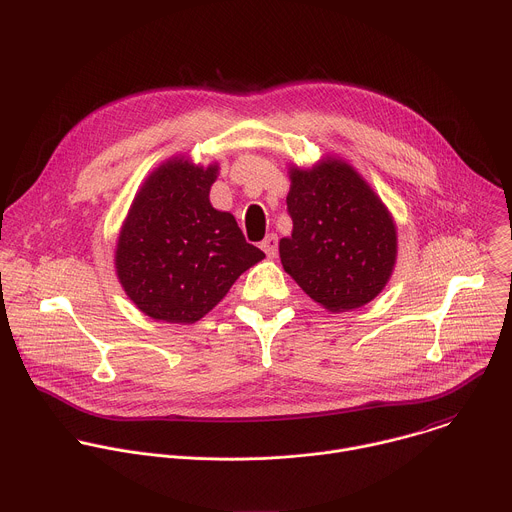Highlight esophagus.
Returning a JSON list of instances; mask_svg holds the SVG:
<instances>
[{"label":"esophagus","instance_id":"1","mask_svg":"<svg viewBox=\"0 0 512 512\" xmlns=\"http://www.w3.org/2000/svg\"><path fill=\"white\" fill-rule=\"evenodd\" d=\"M261 249L265 251L267 257H275L277 255V237L275 235H267L261 243Z\"/></svg>","mask_w":512,"mask_h":512}]
</instances>
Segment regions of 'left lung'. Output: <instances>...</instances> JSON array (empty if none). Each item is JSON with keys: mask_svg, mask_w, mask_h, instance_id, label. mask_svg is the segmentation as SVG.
Masks as SVG:
<instances>
[{"mask_svg": "<svg viewBox=\"0 0 512 512\" xmlns=\"http://www.w3.org/2000/svg\"><path fill=\"white\" fill-rule=\"evenodd\" d=\"M291 237L279 241L283 269L330 312L375 300L397 259L393 216L373 188L342 160L289 170Z\"/></svg>", "mask_w": 512, "mask_h": 512, "instance_id": "8db88e82", "label": "left lung"}]
</instances>
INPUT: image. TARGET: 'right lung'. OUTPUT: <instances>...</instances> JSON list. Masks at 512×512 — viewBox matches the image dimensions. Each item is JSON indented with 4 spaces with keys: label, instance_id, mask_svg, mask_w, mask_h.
Here are the masks:
<instances>
[{
    "label": "right lung",
    "instance_id": "1",
    "mask_svg": "<svg viewBox=\"0 0 512 512\" xmlns=\"http://www.w3.org/2000/svg\"><path fill=\"white\" fill-rule=\"evenodd\" d=\"M218 166L172 158L137 192L119 233L117 277L154 320L194 324L265 253L245 241L235 216L212 208Z\"/></svg>",
    "mask_w": 512,
    "mask_h": 512
}]
</instances>
